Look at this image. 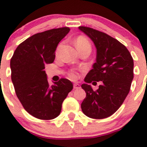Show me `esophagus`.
Returning <instances> with one entry per match:
<instances>
[{
	"instance_id": "esophagus-1",
	"label": "esophagus",
	"mask_w": 147,
	"mask_h": 147,
	"mask_svg": "<svg viewBox=\"0 0 147 147\" xmlns=\"http://www.w3.org/2000/svg\"><path fill=\"white\" fill-rule=\"evenodd\" d=\"M74 88L75 89H78V88H80V85H79L78 83H74Z\"/></svg>"
}]
</instances>
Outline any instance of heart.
<instances>
[{
	"mask_svg": "<svg viewBox=\"0 0 147 147\" xmlns=\"http://www.w3.org/2000/svg\"><path fill=\"white\" fill-rule=\"evenodd\" d=\"M86 45L90 46V43H89V42H88V39H87L86 38L83 37V36H79V37L76 40L77 48H78V47H83V46H86ZM59 47H58V49H57V53H58V51H59ZM69 77H70L72 79H76L77 77H78V74H77V72H74V71L69 72Z\"/></svg>",
	"mask_w": 147,
	"mask_h": 147,
	"instance_id": "heart-1",
	"label": "heart"
}]
</instances>
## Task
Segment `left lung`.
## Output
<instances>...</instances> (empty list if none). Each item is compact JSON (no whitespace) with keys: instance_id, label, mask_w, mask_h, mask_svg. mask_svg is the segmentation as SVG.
I'll use <instances>...</instances> for the list:
<instances>
[{"instance_id":"left-lung-1","label":"left lung","mask_w":147,"mask_h":147,"mask_svg":"<svg viewBox=\"0 0 147 147\" xmlns=\"http://www.w3.org/2000/svg\"><path fill=\"white\" fill-rule=\"evenodd\" d=\"M79 29L96 48V62L84 79L86 83L81 86L86 94L81 103L82 111L90 118H107L119 108L129 93L133 79V59L127 47L111 36L85 26ZM93 81H101L96 91L89 85Z\"/></svg>"}]
</instances>
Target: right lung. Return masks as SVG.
Listing matches in <instances>:
<instances>
[{
	"instance_id": "obj_1",
	"label": "right lung",
	"mask_w": 147,
	"mask_h": 147,
	"mask_svg": "<svg viewBox=\"0 0 147 147\" xmlns=\"http://www.w3.org/2000/svg\"><path fill=\"white\" fill-rule=\"evenodd\" d=\"M69 30L53 28L31 36L18 45L10 61L17 96L26 111L39 119L56 118L73 88L72 82L66 78L50 86L44 70L46 64L54 61L56 47Z\"/></svg>"
}]
</instances>
